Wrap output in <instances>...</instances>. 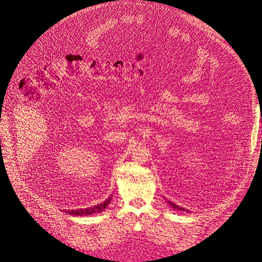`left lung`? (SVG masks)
I'll use <instances>...</instances> for the list:
<instances>
[{
  "instance_id": "left-lung-1",
  "label": "left lung",
  "mask_w": 262,
  "mask_h": 262,
  "mask_svg": "<svg viewBox=\"0 0 262 262\" xmlns=\"http://www.w3.org/2000/svg\"><path fill=\"white\" fill-rule=\"evenodd\" d=\"M169 204L171 205V207H172L173 209H176V210H180V211H181V210H182V211H185V209H182V208L178 207V205H176L175 203H172V202H170V201H169Z\"/></svg>"
}]
</instances>
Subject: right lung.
I'll return each mask as SVG.
<instances>
[{
    "instance_id": "right-lung-1",
    "label": "right lung",
    "mask_w": 262,
    "mask_h": 262,
    "mask_svg": "<svg viewBox=\"0 0 262 262\" xmlns=\"http://www.w3.org/2000/svg\"><path fill=\"white\" fill-rule=\"evenodd\" d=\"M110 199H112V196H110L109 199L106 200L105 202H102V203L96 205V207L84 209V210L83 209H81V210H67L66 212L71 214V215H90V214H93V213H98V212L104 211L107 208V205L109 204Z\"/></svg>"
}]
</instances>
